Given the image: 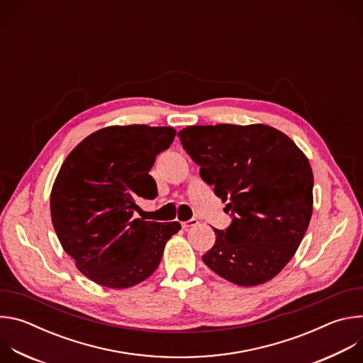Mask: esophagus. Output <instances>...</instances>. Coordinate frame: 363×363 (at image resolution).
Here are the masks:
<instances>
[{
  "label": "esophagus",
  "mask_w": 363,
  "mask_h": 363,
  "mask_svg": "<svg viewBox=\"0 0 363 363\" xmlns=\"http://www.w3.org/2000/svg\"><path fill=\"white\" fill-rule=\"evenodd\" d=\"M181 224H182V228H189V227L196 225V224H198V220H196V218H191V220L184 221V223H181Z\"/></svg>",
  "instance_id": "obj_1"
}]
</instances>
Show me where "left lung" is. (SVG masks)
<instances>
[{"label": "left lung", "instance_id": "8db88e82", "mask_svg": "<svg viewBox=\"0 0 363 363\" xmlns=\"http://www.w3.org/2000/svg\"><path fill=\"white\" fill-rule=\"evenodd\" d=\"M201 178L231 214L202 262L238 286L272 280L291 260L312 218L313 172L304 153L267 125L186 126L178 133Z\"/></svg>", "mask_w": 363, "mask_h": 363}]
</instances>
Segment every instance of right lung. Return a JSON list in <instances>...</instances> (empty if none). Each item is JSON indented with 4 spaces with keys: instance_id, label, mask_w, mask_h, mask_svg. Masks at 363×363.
Wrapping results in <instances>:
<instances>
[{
    "instance_id": "1",
    "label": "right lung",
    "mask_w": 363,
    "mask_h": 363,
    "mask_svg": "<svg viewBox=\"0 0 363 363\" xmlns=\"http://www.w3.org/2000/svg\"><path fill=\"white\" fill-rule=\"evenodd\" d=\"M174 128L109 126L83 139L63 162L50 196L51 221L65 251L91 281L126 289L158 269L178 221L135 218L136 201L158 196L149 175Z\"/></svg>"
}]
</instances>
